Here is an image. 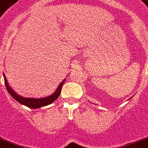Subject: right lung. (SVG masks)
Masks as SVG:
<instances>
[{
  "instance_id": "1",
  "label": "right lung",
  "mask_w": 148,
  "mask_h": 148,
  "mask_svg": "<svg viewBox=\"0 0 148 148\" xmlns=\"http://www.w3.org/2000/svg\"><path fill=\"white\" fill-rule=\"evenodd\" d=\"M3 78H4L5 86H6L7 92L10 93V95H11V96H12L15 100H16V101H18L20 104H22V105H25V106L28 107L30 108H41V107L47 106V105H50L51 103H53V101H56V100L58 99V97H59V95H60L61 90H62V86L63 84H64V82H65V79L63 80L62 82H61L56 90L52 95H49V96L41 98V99H34V98H25L18 95V94H17L13 89H11L10 86L8 85L7 78L5 77L4 74H3Z\"/></svg>"
}]
</instances>
